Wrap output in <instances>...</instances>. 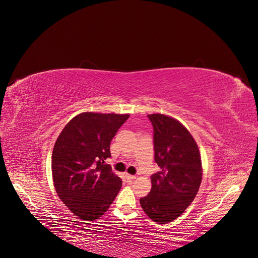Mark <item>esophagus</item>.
Returning <instances> with one entry per match:
<instances>
[{
	"label": "esophagus",
	"mask_w": 258,
	"mask_h": 258,
	"mask_svg": "<svg viewBox=\"0 0 258 258\" xmlns=\"http://www.w3.org/2000/svg\"><path fill=\"white\" fill-rule=\"evenodd\" d=\"M126 177L128 178V179H135L136 178V175H131V174H126Z\"/></svg>",
	"instance_id": "1"
}]
</instances>
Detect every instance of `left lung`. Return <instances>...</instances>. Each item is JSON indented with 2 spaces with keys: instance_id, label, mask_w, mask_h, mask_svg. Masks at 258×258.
Segmentation results:
<instances>
[{
  "instance_id": "obj_1",
  "label": "left lung",
  "mask_w": 258,
  "mask_h": 258,
  "mask_svg": "<svg viewBox=\"0 0 258 258\" xmlns=\"http://www.w3.org/2000/svg\"><path fill=\"white\" fill-rule=\"evenodd\" d=\"M154 128L155 161L160 170L151 176L152 189L140 204L158 224L174 221L194 201L202 179L198 145L178 120L147 115Z\"/></svg>"
}]
</instances>
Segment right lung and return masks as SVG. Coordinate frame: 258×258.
<instances>
[{
  "instance_id": "obj_1",
  "label": "right lung",
  "mask_w": 258,
  "mask_h": 258,
  "mask_svg": "<svg viewBox=\"0 0 258 258\" xmlns=\"http://www.w3.org/2000/svg\"><path fill=\"white\" fill-rule=\"evenodd\" d=\"M128 114L86 112L75 116L53 146L51 172L61 201L77 217L95 221L103 215L122 182L105 160L110 145Z\"/></svg>"
}]
</instances>
